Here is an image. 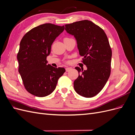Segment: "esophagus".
Returning <instances> with one entry per match:
<instances>
[{
    "instance_id": "34e87169",
    "label": "esophagus",
    "mask_w": 135,
    "mask_h": 135,
    "mask_svg": "<svg viewBox=\"0 0 135 135\" xmlns=\"http://www.w3.org/2000/svg\"><path fill=\"white\" fill-rule=\"evenodd\" d=\"M65 69H66V71L68 72V71H69L71 70V68H66Z\"/></svg>"
}]
</instances>
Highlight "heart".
I'll return each instance as SVG.
<instances>
[{
    "mask_svg": "<svg viewBox=\"0 0 135 135\" xmlns=\"http://www.w3.org/2000/svg\"><path fill=\"white\" fill-rule=\"evenodd\" d=\"M69 39V38H65L64 39Z\"/></svg>",
    "mask_w": 135,
    "mask_h": 135,
    "instance_id": "1",
    "label": "heart"
}]
</instances>
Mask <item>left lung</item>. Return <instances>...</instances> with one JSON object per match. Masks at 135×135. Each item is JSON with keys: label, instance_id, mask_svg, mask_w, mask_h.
Instances as JSON below:
<instances>
[{"label": "left lung", "instance_id": "1", "mask_svg": "<svg viewBox=\"0 0 135 135\" xmlns=\"http://www.w3.org/2000/svg\"><path fill=\"white\" fill-rule=\"evenodd\" d=\"M65 26L75 38L79 54L83 57L81 62L87 68L84 70L75 67L79 76L74 82V89L81 96L92 97L104 87L111 72L112 51L108 37L103 29L87 20Z\"/></svg>", "mask_w": 135, "mask_h": 135}]
</instances>
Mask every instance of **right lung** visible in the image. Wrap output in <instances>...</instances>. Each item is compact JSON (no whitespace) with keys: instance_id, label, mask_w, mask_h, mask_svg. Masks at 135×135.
Wrapping results in <instances>:
<instances>
[{"instance_id":"add662e5","label":"right lung","mask_w":135,"mask_h":135,"mask_svg":"<svg viewBox=\"0 0 135 135\" xmlns=\"http://www.w3.org/2000/svg\"><path fill=\"white\" fill-rule=\"evenodd\" d=\"M64 28L50 23L42 24L26 32L20 42L17 56L18 72L26 91L35 96L50 95L65 72L64 68L47 64L51 45Z\"/></svg>"}]
</instances>
